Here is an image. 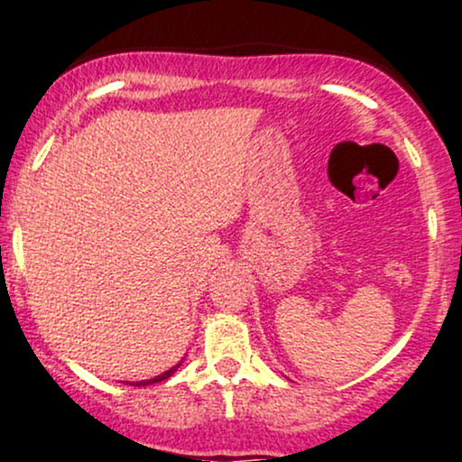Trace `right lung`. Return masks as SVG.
Instances as JSON below:
<instances>
[{"label":"right lung","mask_w":462,"mask_h":462,"mask_svg":"<svg viewBox=\"0 0 462 462\" xmlns=\"http://www.w3.org/2000/svg\"><path fill=\"white\" fill-rule=\"evenodd\" d=\"M180 365H182V360H180L178 365H173L171 369H167L164 371V374H161V375H156V378H150V380H139V383H128V384H132V386H147V384H156V383H162V380H167V378H171L173 374H176L178 371V367Z\"/></svg>","instance_id":"add662e5"}]
</instances>
